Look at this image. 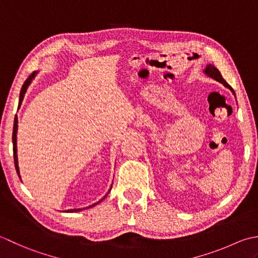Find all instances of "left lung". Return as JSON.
<instances>
[{"mask_svg":"<svg viewBox=\"0 0 258 258\" xmlns=\"http://www.w3.org/2000/svg\"><path fill=\"white\" fill-rule=\"evenodd\" d=\"M205 73H206V75H208L210 78H213V79H215V80L216 81H218V82H220V83H223V85L225 86V87H227V88H229L230 90H232L233 92H234V90H233V88L230 87L227 82L225 81V79L223 78V76H222V73L219 72V70L217 69V68H215L214 66H212V64H209V66H207L206 67V69H205Z\"/></svg>","mask_w":258,"mask_h":258,"instance_id":"obj_1","label":"left lung"}]
</instances>
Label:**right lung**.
<instances>
[{
    "label": "right lung",
    "mask_w": 258,
    "mask_h": 258,
    "mask_svg": "<svg viewBox=\"0 0 258 258\" xmlns=\"http://www.w3.org/2000/svg\"><path fill=\"white\" fill-rule=\"evenodd\" d=\"M35 75V72H33L32 75H30L29 78L26 79L25 82L23 83L22 86V89H21V92H20V101H19V106H21V103H22V100H23V97H24V93L26 91V88H28V86L31 83V80H32L33 77ZM17 133H18V118L15 117L14 119V125H13V135H12V141H13V156H14V165H15V169H17V172L18 175L20 177V171H19V165H18V156H17ZM108 195V194H107ZM107 195L104 197H107ZM104 197L102 199H104ZM101 199V201H102ZM100 201V202H101ZM98 202V203H100ZM98 203H96L94 205H97ZM94 205H92V206H94ZM92 206H89V207H92ZM87 207V208H89ZM80 210H82L81 208H78V209H69L68 212L69 213H77V212H80Z\"/></svg>",
    "instance_id": "1"
}]
</instances>
